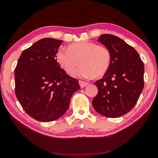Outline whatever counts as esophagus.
<instances>
[{
  "mask_svg": "<svg viewBox=\"0 0 158 158\" xmlns=\"http://www.w3.org/2000/svg\"><path fill=\"white\" fill-rule=\"evenodd\" d=\"M79 85H80V86H81V88H84L85 86H86V85L89 84H88V82H85L83 81H79Z\"/></svg>",
  "mask_w": 158,
  "mask_h": 158,
  "instance_id": "esophagus-1",
  "label": "esophagus"
}]
</instances>
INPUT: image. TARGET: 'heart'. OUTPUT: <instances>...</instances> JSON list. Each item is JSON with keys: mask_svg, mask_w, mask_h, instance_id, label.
Masks as SVG:
<instances>
[{"mask_svg": "<svg viewBox=\"0 0 158 158\" xmlns=\"http://www.w3.org/2000/svg\"><path fill=\"white\" fill-rule=\"evenodd\" d=\"M56 58L67 73H74L80 65L77 76L98 79L105 75L109 69L111 53L105 46L84 41L70 44L68 51L58 50Z\"/></svg>", "mask_w": 158, "mask_h": 158, "instance_id": "heart-1", "label": "heart"}]
</instances>
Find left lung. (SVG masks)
<instances>
[{
    "mask_svg": "<svg viewBox=\"0 0 158 158\" xmlns=\"http://www.w3.org/2000/svg\"><path fill=\"white\" fill-rule=\"evenodd\" d=\"M98 41L110 50L111 61L103 78L95 82L98 93L93 106L104 116L121 117L132 110L142 92L143 63L137 51L118 37L103 34Z\"/></svg>",
    "mask_w": 158,
    "mask_h": 158,
    "instance_id": "1",
    "label": "left lung"
}]
</instances>
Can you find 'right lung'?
<instances>
[{"label":"right lung","instance_id":"right-lung-1","mask_svg":"<svg viewBox=\"0 0 158 158\" xmlns=\"http://www.w3.org/2000/svg\"><path fill=\"white\" fill-rule=\"evenodd\" d=\"M62 42L40 40L23 51L15 69L16 97L23 110L38 121L62 116L72 95L80 89L78 80L67 74L56 59Z\"/></svg>","mask_w":158,"mask_h":158}]
</instances>
